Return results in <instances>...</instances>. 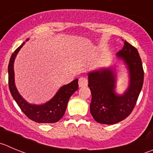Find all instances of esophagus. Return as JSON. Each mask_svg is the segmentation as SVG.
Here are the masks:
<instances>
[{"instance_id": "obj_1", "label": "esophagus", "mask_w": 153, "mask_h": 153, "mask_svg": "<svg viewBox=\"0 0 153 153\" xmlns=\"http://www.w3.org/2000/svg\"><path fill=\"white\" fill-rule=\"evenodd\" d=\"M88 84V80L87 78H84V77H81V78H79L78 80V85H79L80 87H85Z\"/></svg>"}]
</instances>
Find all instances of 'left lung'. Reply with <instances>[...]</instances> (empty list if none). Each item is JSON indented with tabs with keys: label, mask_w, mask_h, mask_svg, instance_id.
Returning <instances> with one entry per match:
<instances>
[{
	"label": "left lung",
	"mask_w": 153,
	"mask_h": 153,
	"mask_svg": "<svg viewBox=\"0 0 153 153\" xmlns=\"http://www.w3.org/2000/svg\"><path fill=\"white\" fill-rule=\"evenodd\" d=\"M117 55L125 61L129 70V87L123 95L118 96L114 92L115 75L111 68L88 74V87L92 94L90 113L99 123L112 125L129 116L143 87L144 73L137 50L125 41Z\"/></svg>",
	"instance_id": "1"
}]
</instances>
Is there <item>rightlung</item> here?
<instances>
[{"mask_svg": "<svg viewBox=\"0 0 153 153\" xmlns=\"http://www.w3.org/2000/svg\"><path fill=\"white\" fill-rule=\"evenodd\" d=\"M28 39H27L26 41ZM24 43L12 54L9 63L8 81L10 93L22 112L31 120L38 123H53L58 122L64 115L69 98L78 90V80L75 79L69 84L63 86L56 93L54 97L44 105H36L27 103L20 96L15 86L13 70V63L16 56L20 48L23 46Z\"/></svg>", "mask_w": 153, "mask_h": 153, "instance_id": "add662e5", "label": "right lung"}]
</instances>
